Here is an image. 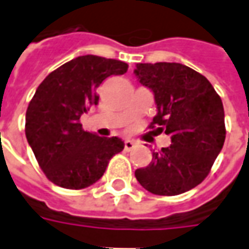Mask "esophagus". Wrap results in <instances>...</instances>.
<instances>
[{"instance_id":"34e87169","label":"esophagus","mask_w":249,"mask_h":249,"mask_svg":"<svg viewBox=\"0 0 249 249\" xmlns=\"http://www.w3.org/2000/svg\"><path fill=\"white\" fill-rule=\"evenodd\" d=\"M135 148V141H132V140H125L124 142V149L126 152H129L132 151Z\"/></svg>"}]
</instances>
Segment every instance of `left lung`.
<instances>
[{
    "mask_svg": "<svg viewBox=\"0 0 249 249\" xmlns=\"http://www.w3.org/2000/svg\"><path fill=\"white\" fill-rule=\"evenodd\" d=\"M133 73L155 94L152 125L172 141L153 152L148 167L136 169V178L153 195L187 192L207 178L224 145L221 98L203 74L178 62L137 64Z\"/></svg>",
    "mask_w": 249,
    "mask_h": 249,
    "instance_id": "8db88e82",
    "label": "left lung"
}]
</instances>
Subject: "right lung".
<instances>
[{"instance_id":"add662e5","label":"right lung","mask_w":249,"mask_h":249,"mask_svg":"<svg viewBox=\"0 0 249 249\" xmlns=\"http://www.w3.org/2000/svg\"><path fill=\"white\" fill-rule=\"evenodd\" d=\"M126 71L125 62L87 54L57 68L37 88L26 110L25 135L52 183L66 189L90 187L124 149L119 137L82 129L80 117L98 104L100 84Z\"/></svg>"}]
</instances>
